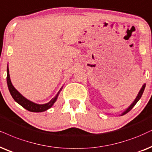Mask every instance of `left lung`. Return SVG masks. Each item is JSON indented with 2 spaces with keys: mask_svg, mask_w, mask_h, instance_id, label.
<instances>
[{
  "mask_svg": "<svg viewBox=\"0 0 152 152\" xmlns=\"http://www.w3.org/2000/svg\"><path fill=\"white\" fill-rule=\"evenodd\" d=\"M145 86H146V84H144V85L142 86V88H141V90H140V92H139V93H138V95H137V97H136V98H135V100H134V102H133L132 103V104L130 105V106L128 107V108L126 109V111H124V113H123V114H121V116H123V115H125L126 114H127L128 112H129V111L131 110V109L133 108V107L135 106V105L136 104V103L138 101H139V99L141 98V97H142V94H143V92H144V90H145Z\"/></svg>",
  "mask_w": 152,
  "mask_h": 152,
  "instance_id": "obj_1",
  "label": "left lung"
}]
</instances>
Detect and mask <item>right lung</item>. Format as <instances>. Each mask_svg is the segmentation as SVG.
<instances>
[{"label":"right lung","instance_id":"obj_1","mask_svg":"<svg viewBox=\"0 0 152 152\" xmlns=\"http://www.w3.org/2000/svg\"><path fill=\"white\" fill-rule=\"evenodd\" d=\"M7 83L10 93L11 95H12V98L15 99V101L17 102L19 104H20L21 106L24 107V109H26V110L31 111V112H42V111H46L50 108V107L53 105V104L56 102L57 96H58L60 90H62V88H61L58 94H57L54 98L52 99L49 102L44 104H38L33 102H31L30 100H28V99L25 98L24 97H23V96L15 89L14 86H12L10 80V78L8 65H7Z\"/></svg>","mask_w":152,"mask_h":152}]
</instances>
